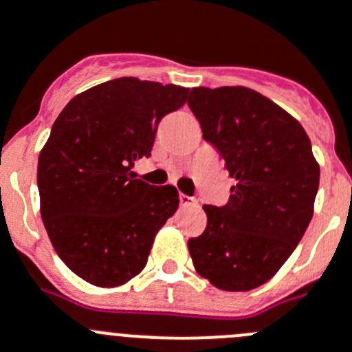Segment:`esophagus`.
<instances>
[{"instance_id": "1", "label": "esophagus", "mask_w": 352, "mask_h": 352, "mask_svg": "<svg viewBox=\"0 0 352 352\" xmlns=\"http://www.w3.org/2000/svg\"><path fill=\"white\" fill-rule=\"evenodd\" d=\"M179 202H182V206H193V204H197V201L193 197H188V195H185V193H182L179 195Z\"/></svg>"}]
</instances>
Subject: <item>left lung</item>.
<instances>
[{"instance_id":"obj_1","label":"left lung","mask_w":352,"mask_h":352,"mask_svg":"<svg viewBox=\"0 0 352 352\" xmlns=\"http://www.w3.org/2000/svg\"><path fill=\"white\" fill-rule=\"evenodd\" d=\"M188 106L223 157L232 186L225 206H204L208 227L188 239L199 276L225 292L262 286L311 223L319 166L298 120L248 87H195Z\"/></svg>"}]
</instances>
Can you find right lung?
<instances>
[{
	"mask_svg": "<svg viewBox=\"0 0 352 352\" xmlns=\"http://www.w3.org/2000/svg\"><path fill=\"white\" fill-rule=\"evenodd\" d=\"M188 89L132 76L75 96L38 159L40 211L59 258L83 281L115 288L144 269L153 239L179 206L173 185L138 179L162 117Z\"/></svg>",
	"mask_w": 352,
	"mask_h": 352,
	"instance_id": "right-lung-1",
	"label": "right lung"
}]
</instances>
